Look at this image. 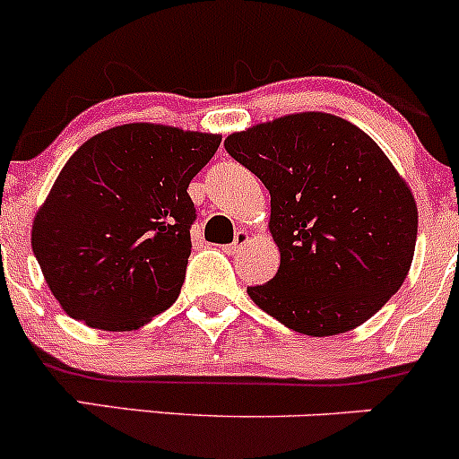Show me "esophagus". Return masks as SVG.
<instances>
[{"label": "esophagus", "mask_w": 459, "mask_h": 459, "mask_svg": "<svg viewBox=\"0 0 459 459\" xmlns=\"http://www.w3.org/2000/svg\"><path fill=\"white\" fill-rule=\"evenodd\" d=\"M251 242V233H248L247 229H238L235 230V239H233V244H230V247H226V251H238V248H242L244 244H248Z\"/></svg>", "instance_id": "1"}]
</instances>
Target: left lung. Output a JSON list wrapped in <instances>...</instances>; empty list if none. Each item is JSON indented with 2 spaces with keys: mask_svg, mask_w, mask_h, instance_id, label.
I'll return each instance as SVG.
<instances>
[{
  "mask_svg": "<svg viewBox=\"0 0 459 459\" xmlns=\"http://www.w3.org/2000/svg\"><path fill=\"white\" fill-rule=\"evenodd\" d=\"M230 157L271 193L280 268L248 295L284 326L337 335L373 317L409 275L418 206L382 148L328 113H298L233 133Z\"/></svg>",
  "mask_w": 459,
  "mask_h": 459,
  "instance_id": "8db88e82",
  "label": "left lung"
}]
</instances>
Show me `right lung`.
Masks as SVG:
<instances>
[{"mask_svg": "<svg viewBox=\"0 0 459 459\" xmlns=\"http://www.w3.org/2000/svg\"><path fill=\"white\" fill-rule=\"evenodd\" d=\"M220 142L124 124L73 152L32 221V253L68 316L135 331L178 299L195 221L188 184Z\"/></svg>", "mask_w": 459, "mask_h": 459, "instance_id": "1", "label": "right lung"}]
</instances>
